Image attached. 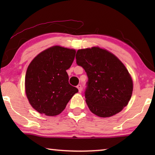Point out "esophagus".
I'll use <instances>...</instances> for the list:
<instances>
[{"instance_id": "1", "label": "esophagus", "mask_w": 155, "mask_h": 155, "mask_svg": "<svg viewBox=\"0 0 155 155\" xmlns=\"http://www.w3.org/2000/svg\"><path fill=\"white\" fill-rule=\"evenodd\" d=\"M77 88L78 91H79V92H81V91H82V86H81V85H78Z\"/></svg>"}]
</instances>
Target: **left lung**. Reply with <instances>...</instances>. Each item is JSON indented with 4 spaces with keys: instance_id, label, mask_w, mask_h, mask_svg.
<instances>
[{
    "instance_id": "obj_1",
    "label": "left lung",
    "mask_w": 155,
    "mask_h": 155,
    "mask_svg": "<svg viewBox=\"0 0 155 155\" xmlns=\"http://www.w3.org/2000/svg\"><path fill=\"white\" fill-rule=\"evenodd\" d=\"M76 59L88 77L85 97L90 111L101 117L121 111L133 88L132 78L121 61L99 47L78 50Z\"/></svg>"
}]
</instances>
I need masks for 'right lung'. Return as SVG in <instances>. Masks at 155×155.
I'll list each match as a JSON object with an SVG mask.
<instances>
[{
  "label": "right lung",
  "mask_w": 155,
  "mask_h": 155,
  "mask_svg": "<svg viewBox=\"0 0 155 155\" xmlns=\"http://www.w3.org/2000/svg\"><path fill=\"white\" fill-rule=\"evenodd\" d=\"M76 51L54 46L37 55L28 66L25 91L31 105L48 116L64 111L77 87L70 85L66 70L74 59Z\"/></svg>",
  "instance_id": "1"
}]
</instances>
